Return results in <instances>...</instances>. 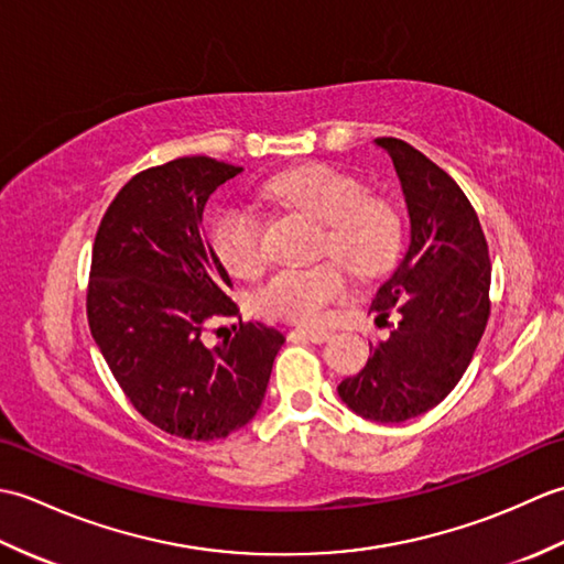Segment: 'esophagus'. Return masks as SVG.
<instances>
[{
	"label": "esophagus",
	"instance_id": "1",
	"mask_svg": "<svg viewBox=\"0 0 564 564\" xmlns=\"http://www.w3.org/2000/svg\"><path fill=\"white\" fill-rule=\"evenodd\" d=\"M291 337L322 344V341L329 339V332L327 329H319V327H295V329H291Z\"/></svg>",
	"mask_w": 564,
	"mask_h": 564
}]
</instances>
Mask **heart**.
I'll list each match as a JSON object with an SVG mask.
<instances>
[{"label": "heart", "instance_id": "heart-1", "mask_svg": "<svg viewBox=\"0 0 564 564\" xmlns=\"http://www.w3.org/2000/svg\"><path fill=\"white\" fill-rule=\"evenodd\" d=\"M261 194L319 220L325 227L319 254L341 260L358 279L386 273L400 254V215L388 200L368 196L364 182L329 164H305L275 174L263 184ZM210 247L232 275L249 279L259 273L267 261L259 213L247 206H225L215 213ZM340 264L322 261L307 269L273 273L254 293V307L269 317L319 322L346 293V271Z\"/></svg>", "mask_w": 564, "mask_h": 564}]
</instances>
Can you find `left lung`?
Wrapping results in <instances>:
<instances>
[{"mask_svg":"<svg viewBox=\"0 0 564 564\" xmlns=\"http://www.w3.org/2000/svg\"><path fill=\"white\" fill-rule=\"evenodd\" d=\"M376 145L390 154L402 184L410 247L370 310L382 319L394 310L400 322L337 390L358 416L400 424L436 406L470 366L489 319L492 267L460 186L410 142L378 138Z\"/></svg>","mask_w":564,"mask_h":564,"instance_id":"left-lung-1","label":"left lung"}]
</instances>
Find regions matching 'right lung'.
Masks as SVG:
<instances>
[{"label": "right lung", "mask_w": 564, "mask_h": 564, "mask_svg": "<svg viewBox=\"0 0 564 564\" xmlns=\"http://www.w3.org/2000/svg\"><path fill=\"white\" fill-rule=\"evenodd\" d=\"M242 166L178 158L135 174L106 210L91 251V337L135 410L166 434L218 441L251 422L285 337L239 322L206 346L215 315H237L220 259L203 235L210 194Z\"/></svg>", "instance_id": "add662e5"}]
</instances>
